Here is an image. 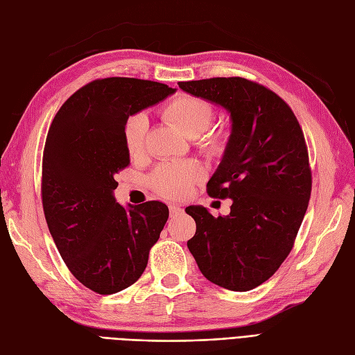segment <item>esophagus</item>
Masks as SVG:
<instances>
[{
    "instance_id": "esophagus-1",
    "label": "esophagus",
    "mask_w": 355,
    "mask_h": 355,
    "mask_svg": "<svg viewBox=\"0 0 355 355\" xmlns=\"http://www.w3.org/2000/svg\"><path fill=\"white\" fill-rule=\"evenodd\" d=\"M168 209H170V215H171V216H176V215L182 214V207L178 206V205H170Z\"/></svg>"
}]
</instances>
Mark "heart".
<instances>
[{
	"instance_id": "b5f03b06",
	"label": "heart",
	"mask_w": 355,
	"mask_h": 355,
	"mask_svg": "<svg viewBox=\"0 0 355 355\" xmlns=\"http://www.w3.org/2000/svg\"><path fill=\"white\" fill-rule=\"evenodd\" d=\"M162 113L188 137H196L205 132L215 118L212 104L203 98L193 97V95H179L166 104ZM148 127V116L141 112L131 114L127 119L125 127H123V137H125L127 149L132 157L140 155L145 149ZM227 141L228 134L224 130L207 132L200 137L201 148H205L210 155H221ZM203 168L196 161L173 162V164L159 166L152 176V184L164 197L182 198L189 193L193 185L203 178Z\"/></svg>"
}]
</instances>
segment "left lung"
Instances as JSON below:
<instances>
[{
	"instance_id": "obj_1",
	"label": "left lung",
	"mask_w": 355,
	"mask_h": 355,
	"mask_svg": "<svg viewBox=\"0 0 355 355\" xmlns=\"http://www.w3.org/2000/svg\"><path fill=\"white\" fill-rule=\"evenodd\" d=\"M194 97L221 106L232 131L207 193L232 198L215 218L189 206L197 230L188 241L206 279L232 291L261 285L288 257L308 209L312 176L303 131L275 92L243 78L179 82Z\"/></svg>"
}]
</instances>
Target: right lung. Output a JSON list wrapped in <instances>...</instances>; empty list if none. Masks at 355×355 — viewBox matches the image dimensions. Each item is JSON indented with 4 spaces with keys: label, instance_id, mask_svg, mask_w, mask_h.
Wrapping results in <instances>:
<instances>
[{
    "label": "right lung",
    "instance_id": "right-lung-1",
    "mask_svg": "<svg viewBox=\"0 0 355 355\" xmlns=\"http://www.w3.org/2000/svg\"><path fill=\"white\" fill-rule=\"evenodd\" d=\"M175 92L150 80H94L62 104L47 132L46 223L73 276L98 294H114L139 279L167 223L168 207L161 201L123 207L113 191L114 175L130 164L127 119Z\"/></svg>",
    "mask_w": 355,
    "mask_h": 355
}]
</instances>
